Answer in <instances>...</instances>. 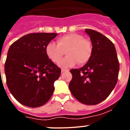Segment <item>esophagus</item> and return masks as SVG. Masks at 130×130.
<instances>
[{
  "mask_svg": "<svg viewBox=\"0 0 130 130\" xmlns=\"http://www.w3.org/2000/svg\"><path fill=\"white\" fill-rule=\"evenodd\" d=\"M67 71H69L68 69H61V72H67Z\"/></svg>",
  "mask_w": 130,
  "mask_h": 130,
  "instance_id": "obj_1",
  "label": "esophagus"
}]
</instances>
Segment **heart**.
I'll return each mask as SVG.
<instances>
[{
	"instance_id": "heart-1",
	"label": "heart",
	"mask_w": 130,
	"mask_h": 130,
	"mask_svg": "<svg viewBox=\"0 0 130 130\" xmlns=\"http://www.w3.org/2000/svg\"><path fill=\"white\" fill-rule=\"evenodd\" d=\"M66 51L68 56L61 60ZM47 57L55 63H60L61 67H69L77 63L78 65L86 63L91 57L93 46L90 41L84 39L83 36L72 33L59 37L57 44L50 42L45 47Z\"/></svg>"
}]
</instances>
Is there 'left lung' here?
Here are the masks:
<instances>
[{"label": "left lung", "mask_w": 130, "mask_h": 130, "mask_svg": "<svg viewBox=\"0 0 130 130\" xmlns=\"http://www.w3.org/2000/svg\"><path fill=\"white\" fill-rule=\"evenodd\" d=\"M93 45L91 57L84 66L71 69L69 89L86 105H96L109 96L118 80L119 63L115 46L110 39L91 29H85Z\"/></svg>", "instance_id": "8db88e82"}]
</instances>
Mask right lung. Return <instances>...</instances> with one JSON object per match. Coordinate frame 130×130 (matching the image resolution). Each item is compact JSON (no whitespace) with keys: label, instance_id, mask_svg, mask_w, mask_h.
Returning a JSON list of instances; mask_svg holds the SVG:
<instances>
[{"label":"right lung","instance_id":"add662e5","mask_svg":"<svg viewBox=\"0 0 130 130\" xmlns=\"http://www.w3.org/2000/svg\"><path fill=\"white\" fill-rule=\"evenodd\" d=\"M55 33H33L23 36L10 46L5 62L6 83L20 104L29 107L44 105L54 91V82L61 69L46 54Z\"/></svg>","mask_w":130,"mask_h":130}]
</instances>
